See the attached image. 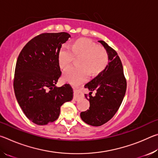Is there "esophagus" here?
<instances>
[{"mask_svg": "<svg viewBox=\"0 0 158 158\" xmlns=\"http://www.w3.org/2000/svg\"><path fill=\"white\" fill-rule=\"evenodd\" d=\"M80 98H81V96H80V95L79 94L78 91H77V90H74V98H73L74 100L77 101V100H79Z\"/></svg>", "mask_w": 158, "mask_h": 158, "instance_id": "esophagus-1", "label": "esophagus"}]
</instances>
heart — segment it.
<instances>
[{
	"mask_svg": "<svg viewBox=\"0 0 158 158\" xmlns=\"http://www.w3.org/2000/svg\"><path fill=\"white\" fill-rule=\"evenodd\" d=\"M77 65L71 67L64 73V77L73 83L81 82L90 73L95 76L105 70L108 65L109 56L105 48L98 46L88 38H78L68 48L63 46L58 52V63L62 69H65L73 62L74 57H79Z\"/></svg>",
	"mask_w": 158,
	"mask_h": 158,
	"instance_id": "obj_1",
	"label": "heart"
}]
</instances>
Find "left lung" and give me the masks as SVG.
I'll return each instance as SVG.
<instances>
[{"label":"left lung","mask_w":158,"mask_h":158,"mask_svg":"<svg viewBox=\"0 0 158 158\" xmlns=\"http://www.w3.org/2000/svg\"><path fill=\"white\" fill-rule=\"evenodd\" d=\"M106 50L110 62L105 70L85 85L90 92L85 94L90 102L87 111L80 114L85 123L92 126H100L111 120L121 106L127 89L122 62L117 52L105 42L100 40ZM93 90L96 91L94 97Z\"/></svg>","instance_id":"8db88e82"}]
</instances>
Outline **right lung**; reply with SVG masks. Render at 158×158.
I'll list each match as a JSON object with an SVG mask.
<instances>
[{"label":"right lung","instance_id":"1","mask_svg":"<svg viewBox=\"0 0 158 158\" xmlns=\"http://www.w3.org/2000/svg\"><path fill=\"white\" fill-rule=\"evenodd\" d=\"M69 37L65 32L41 33L19 54L13 82L15 96L26 116L37 125L55 121L60 106L73 98L69 84L56 86L62 74L58 52Z\"/></svg>","mask_w":158,"mask_h":158}]
</instances>
